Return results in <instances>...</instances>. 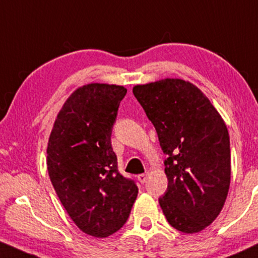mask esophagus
<instances>
[{
    "label": "esophagus",
    "instance_id": "1",
    "mask_svg": "<svg viewBox=\"0 0 258 258\" xmlns=\"http://www.w3.org/2000/svg\"><path fill=\"white\" fill-rule=\"evenodd\" d=\"M137 179H138V181H140L141 183H144L147 181V179H148V175H147V174H141V175H138Z\"/></svg>",
    "mask_w": 258,
    "mask_h": 258
}]
</instances>
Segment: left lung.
<instances>
[{"instance_id": "8db88e82", "label": "left lung", "mask_w": 258, "mask_h": 258, "mask_svg": "<svg viewBox=\"0 0 258 258\" xmlns=\"http://www.w3.org/2000/svg\"><path fill=\"white\" fill-rule=\"evenodd\" d=\"M154 124L163 152L168 189L159 205L172 228L203 230L219 216L230 186V140L222 116L187 81L166 78L134 87Z\"/></svg>"}]
</instances>
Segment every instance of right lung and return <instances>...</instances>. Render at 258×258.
I'll list each match as a JSON object with an SVG mask.
<instances>
[{
  "instance_id": "add662e5",
  "label": "right lung",
  "mask_w": 258,
  "mask_h": 258,
  "mask_svg": "<svg viewBox=\"0 0 258 258\" xmlns=\"http://www.w3.org/2000/svg\"><path fill=\"white\" fill-rule=\"evenodd\" d=\"M127 89L90 83L76 89L56 117L47 171L71 219L83 233L107 237L122 228L137 198L134 180L117 170L112 126Z\"/></svg>"
}]
</instances>
